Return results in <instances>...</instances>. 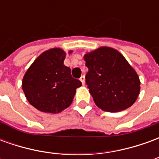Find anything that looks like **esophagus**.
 <instances>
[{"label":"esophagus","instance_id":"34e87169","mask_svg":"<svg viewBox=\"0 0 159 159\" xmlns=\"http://www.w3.org/2000/svg\"><path fill=\"white\" fill-rule=\"evenodd\" d=\"M80 81L82 82L83 85H84V84H85V77H84V76H82L81 77H80Z\"/></svg>","mask_w":159,"mask_h":159}]
</instances>
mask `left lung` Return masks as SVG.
Returning a JSON list of instances; mask_svg holds the SVG:
<instances>
[{"instance_id": "obj_1", "label": "left lung", "mask_w": 159, "mask_h": 159, "mask_svg": "<svg viewBox=\"0 0 159 159\" xmlns=\"http://www.w3.org/2000/svg\"><path fill=\"white\" fill-rule=\"evenodd\" d=\"M83 59L89 68L86 83L97 107L117 112L135 102L140 93V78L121 52L100 47L87 52Z\"/></svg>"}]
</instances>
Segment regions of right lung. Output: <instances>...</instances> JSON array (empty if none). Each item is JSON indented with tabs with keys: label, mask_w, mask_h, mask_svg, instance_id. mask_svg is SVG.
Returning <instances> with one entry per match:
<instances>
[{
	"label": "right lung",
	"mask_w": 159,
	"mask_h": 159,
	"mask_svg": "<svg viewBox=\"0 0 159 159\" xmlns=\"http://www.w3.org/2000/svg\"><path fill=\"white\" fill-rule=\"evenodd\" d=\"M72 51H70L71 53ZM66 52L54 48L41 53L30 66L22 81L29 103L37 110L59 113L72 103L76 89L82 86L64 65Z\"/></svg>",
	"instance_id": "right-lung-1"
}]
</instances>
